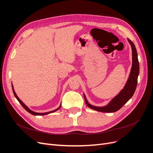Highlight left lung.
Returning <instances> with one entry per match:
<instances>
[{"instance_id": "left-lung-1", "label": "left lung", "mask_w": 153, "mask_h": 153, "mask_svg": "<svg viewBox=\"0 0 153 153\" xmlns=\"http://www.w3.org/2000/svg\"><path fill=\"white\" fill-rule=\"evenodd\" d=\"M128 41L131 45L132 49V66L126 85L123 89L116 96L114 97L107 105L101 107L89 104L84 94L85 101L88 107L101 112H115L121 108L123 106L128 102V100L133 96L137 85L138 76L139 74V62L138 60V55L135 45L129 39H128Z\"/></svg>"}]
</instances>
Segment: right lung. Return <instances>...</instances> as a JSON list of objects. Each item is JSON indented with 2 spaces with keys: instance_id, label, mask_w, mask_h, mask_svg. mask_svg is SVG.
Instances as JSON below:
<instances>
[{
  "instance_id": "right-lung-1",
  "label": "right lung",
  "mask_w": 153,
  "mask_h": 153,
  "mask_svg": "<svg viewBox=\"0 0 153 153\" xmlns=\"http://www.w3.org/2000/svg\"><path fill=\"white\" fill-rule=\"evenodd\" d=\"M12 89H13V93H14V95H15V98L17 99V100L19 101V103L22 105V106H23V107H24L27 112H29L30 114H32V115H47V114H50V113H52V112H55V111H57V110H58L59 108H60V107H61V105H60V106L58 108H57V109H55V110H52V111H50V112H45V113H37V112H33V111H32L31 110H30L28 107H27V106L22 102V101L19 99V98H18V97L17 96V95L16 94V93H15V90H14V88H13V85H12Z\"/></svg>"
}]
</instances>
